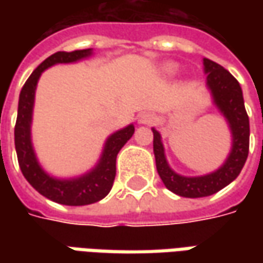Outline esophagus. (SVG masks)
I'll use <instances>...</instances> for the list:
<instances>
[{"mask_svg": "<svg viewBox=\"0 0 263 263\" xmlns=\"http://www.w3.org/2000/svg\"><path fill=\"white\" fill-rule=\"evenodd\" d=\"M154 120H155V117H154V114H151V112H142V114H139V118H137L139 124H143V126L152 124Z\"/></svg>", "mask_w": 263, "mask_h": 263, "instance_id": "34e87169", "label": "esophagus"}]
</instances>
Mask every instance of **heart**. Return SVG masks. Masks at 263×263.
Here are the masks:
<instances>
[{"instance_id":"obj_1","label":"heart","mask_w":263,"mask_h":263,"mask_svg":"<svg viewBox=\"0 0 263 263\" xmlns=\"http://www.w3.org/2000/svg\"><path fill=\"white\" fill-rule=\"evenodd\" d=\"M177 68H178L177 63H174V61H165V63L159 64V67H158V73H159L161 76H173L177 71Z\"/></svg>"}]
</instances>
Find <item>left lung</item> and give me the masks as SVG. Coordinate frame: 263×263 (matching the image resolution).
I'll return each mask as SVG.
<instances>
[{"instance_id": "8db88e82", "label": "left lung", "mask_w": 263, "mask_h": 263, "mask_svg": "<svg viewBox=\"0 0 263 263\" xmlns=\"http://www.w3.org/2000/svg\"><path fill=\"white\" fill-rule=\"evenodd\" d=\"M203 73L206 74V89L212 104L227 121L228 130L231 133V147L226 161L217 170L208 174H178L168 164L161 133L155 127H152L157 171L164 186L178 196L192 199L211 196L234 181L245 165L249 154V117L245 109L243 92L238 82L224 67L208 58H203Z\"/></svg>"}]
</instances>
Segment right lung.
Wrapping results in <instances>:
<instances>
[{
	"label": "right lung",
	"instance_id": "1",
	"mask_svg": "<svg viewBox=\"0 0 263 263\" xmlns=\"http://www.w3.org/2000/svg\"><path fill=\"white\" fill-rule=\"evenodd\" d=\"M93 55V49H77L71 52L58 51L48 57L44 63L33 70L26 80L25 86L18 96L17 121L14 127V145L18 165L29 184L46 199L68 205L83 206L99 202L109 193L116 178V161L120 149L135 133V124L130 123L126 127L117 130L106 137L101 157L96 164L86 173L74 177H57L49 174L41 165L32 140V121L35 108V93L37 82L42 73L49 67L57 64H73Z\"/></svg>",
	"mask_w": 263,
	"mask_h": 263
}]
</instances>
